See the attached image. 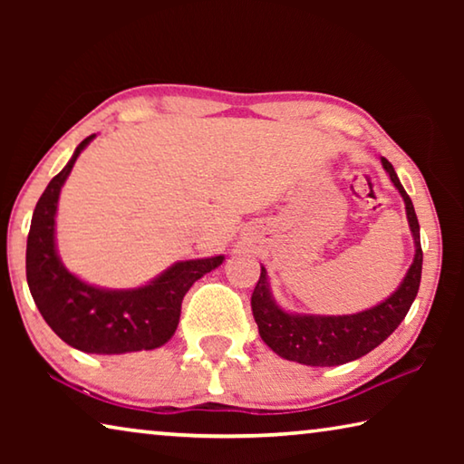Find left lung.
Instances as JSON below:
<instances>
[{"mask_svg":"<svg viewBox=\"0 0 464 464\" xmlns=\"http://www.w3.org/2000/svg\"><path fill=\"white\" fill-rule=\"evenodd\" d=\"M382 168L389 171L391 182L401 192L407 208V218L415 241V257L403 285L387 301L376 307L343 317H313L290 315L272 301L268 278L262 268L260 280L251 293V311L260 329L262 340L278 356L307 366H337L362 358L376 345L382 343L405 319L415 301L421 280L423 251L420 243V223L415 217L413 202L403 190L401 182L391 163L382 157Z\"/></svg>","mask_w":464,"mask_h":464,"instance_id":"obj_1","label":"left lung"}]
</instances>
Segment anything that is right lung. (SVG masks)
<instances>
[{
  "label": "right lung",
  "instance_id": "1",
  "mask_svg": "<svg viewBox=\"0 0 464 464\" xmlns=\"http://www.w3.org/2000/svg\"><path fill=\"white\" fill-rule=\"evenodd\" d=\"M93 137L77 145L72 161L51 179L36 202L26 246L30 295L53 332L77 350L124 354L160 348L176 332L188 290L204 274L221 266L223 256L178 262L151 285L135 290H102L63 268L54 249L59 192L77 155Z\"/></svg>",
  "mask_w": 464,
  "mask_h": 464
}]
</instances>
